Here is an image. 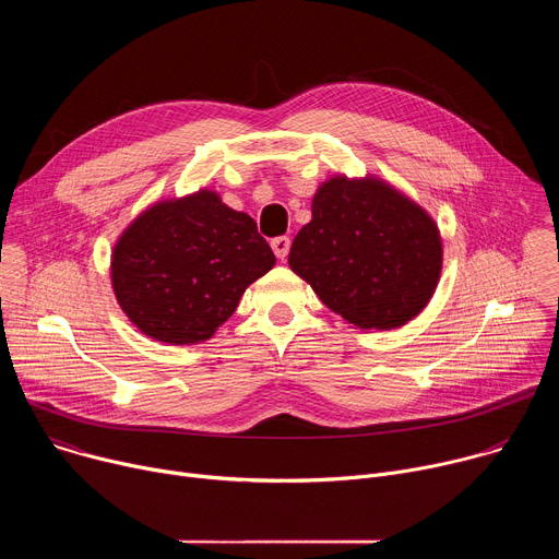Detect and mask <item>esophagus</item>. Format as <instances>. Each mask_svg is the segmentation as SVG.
I'll use <instances>...</instances> for the list:
<instances>
[{"mask_svg":"<svg viewBox=\"0 0 559 559\" xmlns=\"http://www.w3.org/2000/svg\"><path fill=\"white\" fill-rule=\"evenodd\" d=\"M272 250H274V254H276L281 261H285L287 254H289V238H287V236H276L274 241H272Z\"/></svg>","mask_w":559,"mask_h":559,"instance_id":"obj_1","label":"esophagus"}]
</instances>
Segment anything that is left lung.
I'll use <instances>...</instances> for the list:
<instances>
[{
  "label": "left lung",
  "mask_w": 559,
  "mask_h": 559,
  "mask_svg": "<svg viewBox=\"0 0 559 559\" xmlns=\"http://www.w3.org/2000/svg\"><path fill=\"white\" fill-rule=\"evenodd\" d=\"M289 267L358 330L407 325L431 300L442 272L436 221L378 177H332L311 199V221Z\"/></svg>",
  "instance_id": "obj_1"
}]
</instances>
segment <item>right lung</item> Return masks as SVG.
<instances>
[{
    "label": "right lung",
    "mask_w": 559,
    "mask_h": 559,
    "mask_svg": "<svg viewBox=\"0 0 559 559\" xmlns=\"http://www.w3.org/2000/svg\"><path fill=\"white\" fill-rule=\"evenodd\" d=\"M274 263L250 214L199 190L141 212L115 243L110 278L139 332L158 343L197 345L214 336Z\"/></svg>",
    "instance_id": "1"
}]
</instances>
